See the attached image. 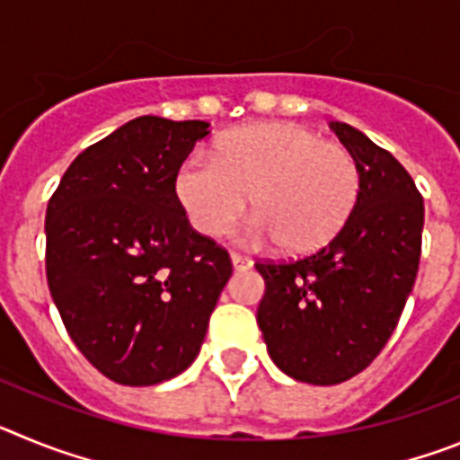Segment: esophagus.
Masks as SVG:
<instances>
[{
  "mask_svg": "<svg viewBox=\"0 0 460 460\" xmlns=\"http://www.w3.org/2000/svg\"><path fill=\"white\" fill-rule=\"evenodd\" d=\"M230 258H233V267H234V270H249V267L253 265V260H251L249 255L233 253V255H230Z\"/></svg>",
  "mask_w": 460,
  "mask_h": 460,
  "instance_id": "obj_1",
  "label": "esophagus"
}]
</instances>
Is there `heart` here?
Returning a JSON list of instances; mask_svg holds the SVG:
<instances>
[{"instance_id": "b5f03b06", "label": "heart", "mask_w": 460, "mask_h": 460, "mask_svg": "<svg viewBox=\"0 0 460 460\" xmlns=\"http://www.w3.org/2000/svg\"><path fill=\"white\" fill-rule=\"evenodd\" d=\"M174 190L190 226L217 237L253 193L251 234L308 253L336 237L355 211L361 172L355 156L299 124H253L227 133L214 158L190 156Z\"/></svg>"}]
</instances>
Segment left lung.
Returning a JSON list of instances; mask_svg holds the SVG:
<instances>
[{
    "mask_svg": "<svg viewBox=\"0 0 460 460\" xmlns=\"http://www.w3.org/2000/svg\"><path fill=\"white\" fill-rule=\"evenodd\" d=\"M332 131L355 156L361 190L352 217L315 253L258 260V324L276 367L308 385L350 380L380 355L412 292L424 200L408 170L350 124Z\"/></svg>",
    "mask_w": 460,
    "mask_h": 460,
    "instance_id": "1",
    "label": "left lung"
}]
</instances>
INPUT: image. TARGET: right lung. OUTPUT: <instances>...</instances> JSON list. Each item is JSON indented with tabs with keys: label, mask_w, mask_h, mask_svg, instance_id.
<instances>
[{
	"label": "right lung",
	"mask_w": 460,
	"mask_h": 460,
	"mask_svg": "<svg viewBox=\"0 0 460 460\" xmlns=\"http://www.w3.org/2000/svg\"><path fill=\"white\" fill-rule=\"evenodd\" d=\"M207 121L137 117L75 156L46 211V276L73 343L105 377L147 387L180 376L233 274L195 233L174 177Z\"/></svg>",
	"instance_id": "right-lung-1"
}]
</instances>
